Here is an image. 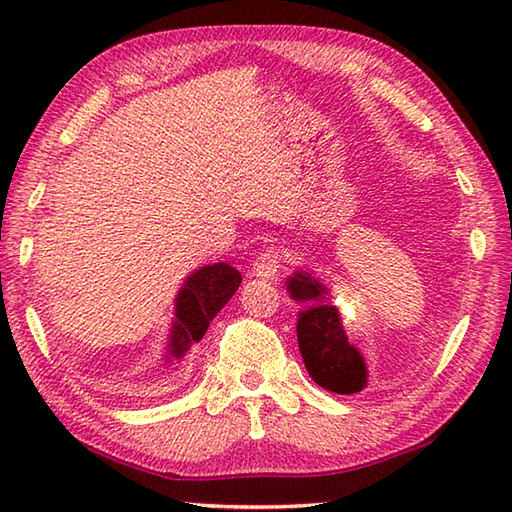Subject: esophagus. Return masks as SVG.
Wrapping results in <instances>:
<instances>
[{"instance_id": "obj_1", "label": "esophagus", "mask_w": 512, "mask_h": 512, "mask_svg": "<svg viewBox=\"0 0 512 512\" xmlns=\"http://www.w3.org/2000/svg\"><path fill=\"white\" fill-rule=\"evenodd\" d=\"M281 264H284V253H281L277 246H270L264 253H259L255 257L253 273L262 279H273L279 273Z\"/></svg>"}]
</instances>
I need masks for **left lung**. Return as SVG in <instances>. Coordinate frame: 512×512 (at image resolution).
<instances>
[{
    "label": "left lung",
    "instance_id": "obj_1",
    "mask_svg": "<svg viewBox=\"0 0 512 512\" xmlns=\"http://www.w3.org/2000/svg\"><path fill=\"white\" fill-rule=\"evenodd\" d=\"M288 292L301 303L297 341L314 383L334 394H356L365 389V361L347 341L339 310L328 301V288L308 273H297L288 279Z\"/></svg>",
    "mask_w": 512,
    "mask_h": 512
}]
</instances>
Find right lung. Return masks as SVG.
Instances as JSON below:
<instances>
[{"mask_svg": "<svg viewBox=\"0 0 512 512\" xmlns=\"http://www.w3.org/2000/svg\"><path fill=\"white\" fill-rule=\"evenodd\" d=\"M239 284L242 275L228 264L204 266L184 281L176 297V321H173L167 358L173 361L182 358L193 343L202 339L215 314L235 295Z\"/></svg>", "mask_w": 512, "mask_h": 512, "instance_id": "add662e5", "label": "right lung"}]
</instances>
